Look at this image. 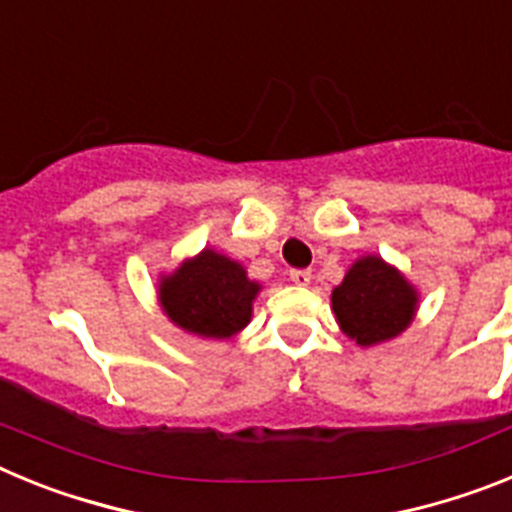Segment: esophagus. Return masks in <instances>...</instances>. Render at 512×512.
Instances as JSON below:
<instances>
[{
  "instance_id": "obj_1",
  "label": "esophagus",
  "mask_w": 512,
  "mask_h": 512,
  "mask_svg": "<svg viewBox=\"0 0 512 512\" xmlns=\"http://www.w3.org/2000/svg\"><path fill=\"white\" fill-rule=\"evenodd\" d=\"M289 279H292L295 284H300V287H305V284H310L312 271L310 269H292L289 271Z\"/></svg>"
}]
</instances>
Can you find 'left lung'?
Instances as JSON below:
<instances>
[{
  "label": "left lung",
  "mask_w": 512,
  "mask_h": 512,
  "mask_svg": "<svg viewBox=\"0 0 512 512\" xmlns=\"http://www.w3.org/2000/svg\"><path fill=\"white\" fill-rule=\"evenodd\" d=\"M415 289L379 256L356 261L333 289V312L341 330L359 346H372L408 328L415 312Z\"/></svg>",
  "instance_id": "8db88e82"
}]
</instances>
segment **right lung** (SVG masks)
I'll list each match as a JSON object with an SVG mask.
<instances>
[{
  "label": "right lung",
  "instance_id": "1",
  "mask_svg": "<svg viewBox=\"0 0 512 512\" xmlns=\"http://www.w3.org/2000/svg\"><path fill=\"white\" fill-rule=\"evenodd\" d=\"M259 284L241 264L215 251H202L161 282V307L179 328L205 338H230L251 320Z\"/></svg>",
  "mask_w": 512,
  "mask_h": 512
}]
</instances>
